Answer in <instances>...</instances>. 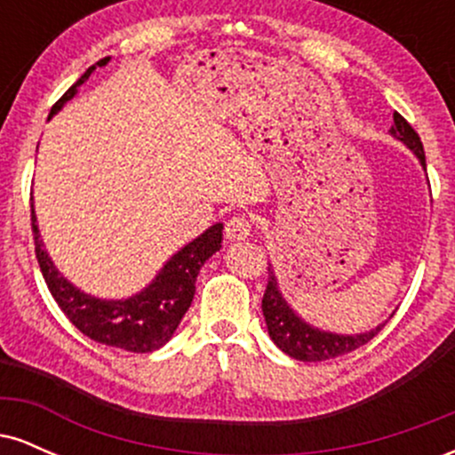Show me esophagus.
Listing matches in <instances>:
<instances>
[{"instance_id":"34e87169","label":"esophagus","mask_w":455,"mask_h":455,"mask_svg":"<svg viewBox=\"0 0 455 455\" xmlns=\"http://www.w3.org/2000/svg\"><path fill=\"white\" fill-rule=\"evenodd\" d=\"M252 233V222L245 216H233L231 220L224 227V235H227L228 242H243Z\"/></svg>"}]
</instances>
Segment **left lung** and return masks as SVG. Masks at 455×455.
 <instances>
[{
  "mask_svg": "<svg viewBox=\"0 0 455 455\" xmlns=\"http://www.w3.org/2000/svg\"><path fill=\"white\" fill-rule=\"evenodd\" d=\"M389 134L402 140L426 169V154L419 134L411 128V124L400 113H394V126H391ZM267 271L269 280L263 295L265 323H267L269 338L274 340L275 347L286 355H291L293 359H299V362H325V359L340 357V355H347L368 344L387 323H380V325L372 327L370 331L362 333H336L310 325V323L297 315L289 301H286V297L282 295L278 278H275V271L271 265Z\"/></svg>",
  "mask_w": 455,
  "mask_h": 455,
  "instance_id": "left-lung-1",
  "label": "left lung"
}]
</instances>
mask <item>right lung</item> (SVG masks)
I'll use <instances>...</instances> for the list:
<instances>
[{"label":"right lung","mask_w":455,"mask_h":455,"mask_svg":"<svg viewBox=\"0 0 455 455\" xmlns=\"http://www.w3.org/2000/svg\"><path fill=\"white\" fill-rule=\"evenodd\" d=\"M108 61L111 57H104L98 64L87 68L85 75L53 104L49 119L76 96L78 87L92 76L98 66H107ZM222 222L213 224L184 248L177 250L173 257L162 265L156 278L137 295L126 297V299H102V297L76 289L70 280L64 278V274H60L44 250V242L40 239L38 220L31 205L36 259L57 306L70 318L72 325L93 342L130 353H151L173 338L175 329L180 327L195 297L198 271L205 265V260H210L212 254L222 248Z\"/></svg>","instance_id":"add662e5"}]
</instances>
